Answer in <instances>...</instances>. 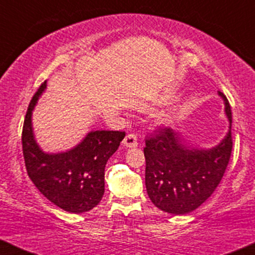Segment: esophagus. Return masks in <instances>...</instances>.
Instances as JSON below:
<instances>
[{
	"mask_svg": "<svg viewBox=\"0 0 255 255\" xmlns=\"http://www.w3.org/2000/svg\"><path fill=\"white\" fill-rule=\"evenodd\" d=\"M122 144H124V146H126V147H129V148L136 147L137 146L136 135L135 134H128V135H126L124 141H122Z\"/></svg>",
	"mask_w": 255,
	"mask_h": 255,
	"instance_id": "1",
	"label": "esophagus"
}]
</instances>
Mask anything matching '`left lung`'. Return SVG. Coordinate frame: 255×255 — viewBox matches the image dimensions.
<instances>
[{"mask_svg":"<svg viewBox=\"0 0 255 255\" xmlns=\"http://www.w3.org/2000/svg\"><path fill=\"white\" fill-rule=\"evenodd\" d=\"M224 103L229 129L213 147H195L170 127L160 128L146 140L145 184L154 206L172 215H186L205 203L223 177L229 163L231 141V109L228 99L218 91Z\"/></svg>","mask_w":255,"mask_h":255,"instance_id":"1","label":"left lung"}]
</instances>
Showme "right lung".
<instances>
[{
  "label": "right lung",
  "mask_w": 255,
  "mask_h": 255,
  "mask_svg": "<svg viewBox=\"0 0 255 255\" xmlns=\"http://www.w3.org/2000/svg\"><path fill=\"white\" fill-rule=\"evenodd\" d=\"M46 90L44 81L32 98L22 128V152L26 170L37 189L60 209L83 213L96 207L104 194V170L118 151L125 131L91 130L74 147L45 152L38 145L32 114Z\"/></svg>",
  "instance_id": "1"
}]
</instances>
